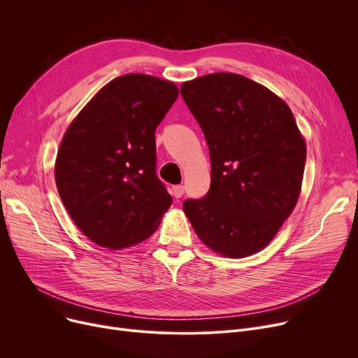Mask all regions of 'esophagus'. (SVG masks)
<instances>
[{
	"label": "esophagus",
	"instance_id": "1",
	"mask_svg": "<svg viewBox=\"0 0 358 358\" xmlns=\"http://www.w3.org/2000/svg\"><path fill=\"white\" fill-rule=\"evenodd\" d=\"M184 185H174L173 187V196L176 197V199H180L182 194H184Z\"/></svg>",
	"mask_w": 358,
	"mask_h": 358
}]
</instances>
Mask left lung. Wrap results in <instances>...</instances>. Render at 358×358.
<instances>
[{
    "label": "left lung",
    "instance_id": "left-lung-1",
    "mask_svg": "<svg viewBox=\"0 0 358 358\" xmlns=\"http://www.w3.org/2000/svg\"><path fill=\"white\" fill-rule=\"evenodd\" d=\"M181 97L210 152V189L182 203L197 236L213 251L248 257L268 245L302 187L306 145L289 106L238 73H210L181 85Z\"/></svg>",
    "mask_w": 358,
    "mask_h": 358
}]
</instances>
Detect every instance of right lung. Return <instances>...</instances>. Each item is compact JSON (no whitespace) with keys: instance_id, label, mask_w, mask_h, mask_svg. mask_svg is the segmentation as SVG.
I'll use <instances>...</instances> for the list:
<instances>
[{"instance_id":"obj_1","label":"right lung","mask_w":358,"mask_h":358,"mask_svg":"<svg viewBox=\"0 0 358 358\" xmlns=\"http://www.w3.org/2000/svg\"><path fill=\"white\" fill-rule=\"evenodd\" d=\"M177 97L173 83L122 75L68 127L56 157V187L92 242L120 250L158 229L173 199L157 176L155 130Z\"/></svg>"}]
</instances>
